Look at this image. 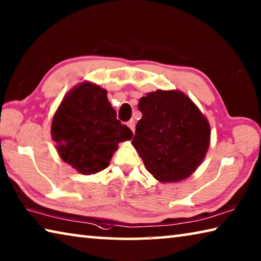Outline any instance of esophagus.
Instances as JSON below:
<instances>
[{
    "label": "esophagus",
    "instance_id": "esophagus-1",
    "mask_svg": "<svg viewBox=\"0 0 261 261\" xmlns=\"http://www.w3.org/2000/svg\"><path fill=\"white\" fill-rule=\"evenodd\" d=\"M127 126L130 127V129L132 130V132H135V127H136V122H135V120H130L129 122H127Z\"/></svg>",
    "mask_w": 261,
    "mask_h": 261
}]
</instances>
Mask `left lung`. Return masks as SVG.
Wrapping results in <instances>:
<instances>
[{"instance_id": "1", "label": "left lung", "mask_w": 261, "mask_h": 261, "mask_svg": "<svg viewBox=\"0 0 261 261\" xmlns=\"http://www.w3.org/2000/svg\"><path fill=\"white\" fill-rule=\"evenodd\" d=\"M143 114L132 145L147 171L161 183L191 176L206 156L211 125L189 96L178 90H156L139 99Z\"/></svg>"}]
</instances>
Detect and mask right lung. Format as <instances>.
Returning <instances> with one entry per match:
<instances>
[{"label": "right lung", "instance_id": "obj_1", "mask_svg": "<svg viewBox=\"0 0 261 261\" xmlns=\"http://www.w3.org/2000/svg\"><path fill=\"white\" fill-rule=\"evenodd\" d=\"M50 134L60 158L83 175L107 168L118 144L134 135L116 118L107 91L87 81L65 94L53 116Z\"/></svg>", "mask_w": 261, "mask_h": 261}]
</instances>
